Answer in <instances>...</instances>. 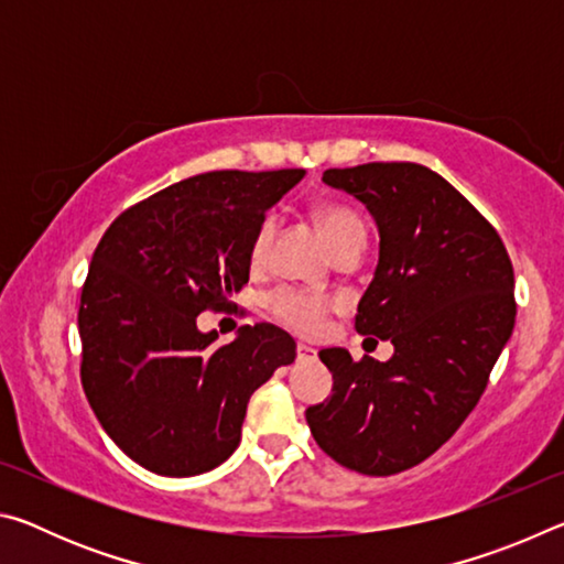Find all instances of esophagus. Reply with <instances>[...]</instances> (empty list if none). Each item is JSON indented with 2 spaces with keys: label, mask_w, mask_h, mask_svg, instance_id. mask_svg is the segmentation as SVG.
<instances>
[{
  "label": "esophagus",
  "mask_w": 564,
  "mask_h": 564,
  "mask_svg": "<svg viewBox=\"0 0 564 564\" xmlns=\"http://www.w3.org/2000/svg\"><path fill=\"white\" fill-rule=\"evenodd\" d=\"M295 352H299V360H316L318 358V350L305 346V343H299V346H295Z\"/></svg>",
  "instance_id": "1"
}]
</instances>
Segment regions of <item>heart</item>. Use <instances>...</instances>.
I'll list each match as a JSON object with an SVG mask.
<instances>
[{
    "mask_svg": "<svg viewBox=\"0 0 564 564\" xmlns=\"http://www.w3.org/2000/svg\"><path fill=\"white\" fill-rule=\"evenodd\" d=\"M313 216H316L321 231L326 236V241L330 243L333 251L346 241H350V238H358V236L366 238V226H362L360 216L348 206L326 202L313 208ZM273 234H275V218L263 216L251 238V261L263 259ZM330 305L333 303L328 295L303 291V289H279L269 295V311L273 313L275 321H281L285 328L301 333V336H313V333L321 330L323 318L328 316Z\"/></svg>",
    "mask_w": 564,
    "mask_h": 564,
    "instance_id": "heart-1",
    "label": "heart"
}]
</instances>
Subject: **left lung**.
Segmentation results:
<instances>
[{"mask_svg":"<svg viewBox=\"0 0 564 564\" xmlns=\"http://www.w3.org/2000/svg\"><path fill=\"white\" fill-rule=\"evenodd\" d=\"M323 181L376 218L380 253L356 330L395 352L380 362L323 348L333 393L305 420L343 467L395 475L451 441L480 400L514 328L512 263L488 218L427 166L376 161Z\"/></svg>","mask_w":564,"mask_h":564,"instance_id":"1","label":"left lung"}]
</instances>
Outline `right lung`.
Listing matches in <instances>:
<instances>
[{"instance_id": "right-lung-1", "label": "right lung", "mask_w": 564, "mask_h": 564, "mask_svg": "<svg viewBox=\"0 0 564 564\" xmlns=\"http://www.w3.org/2000/svg\"><path fill=\"white\" fill-rule=\"evenodd\" d=\"M303 169L208 171L117 216L82 289V386L107 435L166 477L214 470L241 443L248 398L295 358L271 323L214 346L198 313L248 283L251 238Z\"/></svg>"}]
</instances>
